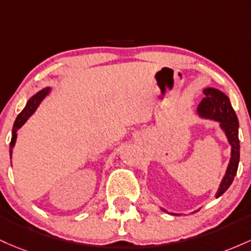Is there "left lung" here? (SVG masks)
<instances>
[{"label": "left lung", "mask_w": 251, "mask_h": 251, "mask_svg": "<svg viewBox=\"0 0 251 251\" xmlns=\"http://www.w3.org/2000/svg\"><path fill=\"white\" fill-rule=\"evenodd\" d=\"M204 95L205 97L199 103L197 112L201 118L219 122V126L224 131L225 136L229 141V145L231 146V157H230L225 176L222 179L221 185H219L218 191L216 193V198H218L230 187L236 173H237L239 162L238 118L235 110L232 109L229 97L221 90L215 88L204 89ZM161 210L166 212V210ZM194 212H197V211H194ZM171 215L179 216V213H171Z\"/></svg>", "instance_id": "1"}]
</instances>
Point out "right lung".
Listing matches in <instances>:
<instances>
[{"label": "right lung", "instance_id": "add662e5", "mask_svg": "<svg viewBox=\"0 0 251 251\" xmlns=\"http://www.w3.org/2000/svg\"><path fill=\"white\" fill-rule=\"evenodd\" d=\"M50 88H45L40 90V91L38 92V94H35L33 97L29 98V100H28L26 106H25V109L22 110L21 112L19 114V116L16 117L15 122H14V126H13V131H12V140H10V149H9V155L12 157V154H13V148L14 146H15V142H16V137H18V130L20 128H21L22 126L26 123V121L32 116L33 114H34L36 108L39 106V104L41 103V100H44L45 97H46L47 95L50 94Z\"/></svg>", "mask_w": 251, "mask_h": 251}]
</instances>
